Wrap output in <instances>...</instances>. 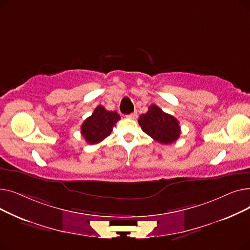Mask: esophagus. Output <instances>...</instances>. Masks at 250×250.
Segmentation results:
<instances>
[{"label":"esophagus","mask_w":250,"mask_h":250,"mask_svg":"<svg viewBox=\"0 0 250 250\" xmlns=\"http://www.w3.org/2000/svg\"><path fill=\"white\" fill-rule=\"evenodd\" d=\"M137 116H138V113H137V111H135V112H133V113H130V114L126 115V117L130 118V120H136Z\"/></svg>","instance_id":"34e87169"}]
</instances>
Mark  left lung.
<instances>
[{"label":"left lung","instance_id":"8db88e82","mask_svg":"<svg viewBox=\"0 0 250 250\" xmlns=\"http://www.w3.org/2000/svg\"><path fill=\"white\" fill-rule=\"evenodd\" d=\"M138 123L144 132L163 145L172 144L180 135L179 122L155 104L150 105L145 114L140 115Z\"/></svg>","mask_w":250,"mask_h":250}]
</instances>
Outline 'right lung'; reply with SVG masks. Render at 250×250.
Instances as JSON below:
<instances>
[{"label": "right lung", "mask_w": 250, "mask_h": 250, "mask_svg": "<svg viewBox=\"0 0 250 250\" xmlns=\"http://www.w3.org/2000/svg\"><path fill=\"white\" fill-rule=\"evenodd\" d=\"M120 120L121 116L116 111L106 110L98 105L94 112L87 117L81 125V134L88 144L94 145L108 137L113 125Z\"/></svg>", "instance_id": "right-lung-1"}]
</instances>
